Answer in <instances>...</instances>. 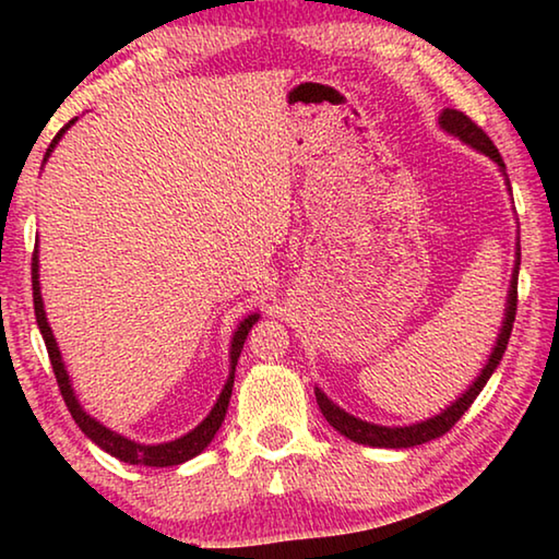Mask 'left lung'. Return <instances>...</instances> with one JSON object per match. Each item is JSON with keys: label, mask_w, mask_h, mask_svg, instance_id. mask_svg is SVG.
<instances>
[{"label": "left lung", "mask_w": 559, "mask_h": 559, "mask_svg": "<svg viewBox=\"0 0 559 559\" xmlns=\"http://www.w3.org/2000/svg\"><path fill=\"white\" fill-rule=\"evenodd\" d=\"M439 128L447 130L449 135L459 138L461 143H466L468 147L478 150V153H484L486 157L493 159L500 169V175L506 177V187L510 192L503 157H500L496 145L490 143V138L476 126V122H473L468 116H463L461 110L443 108L439 116ZM518 271H520V241L515 243V266H513V276H510L506 318H503V325H500V333L496 337V345H493V349H490L484 370H480V374L473 380V384L459 396L456 402H451L447 409H441L439 414L429 416V419L409 424V427H382V424L365 421V419H359V416L345 412L343 406H337L333 400H328V394L320 390V386H316L318 406H320V412H323L330 427L343 433V437H347L349 441L365 443V447H374V449H412V447H419V443H427L431 439L443 437V433H447L453 424L461 419L463 412H466L473 404V400L480 394V390H484L486 382L490 380V374H493L496 367L500 365V359H503V353H506L508 340H510V330H513V323H515V310H518Z\"/></svg>", "instance_id": "obj_1"}]
</instances>
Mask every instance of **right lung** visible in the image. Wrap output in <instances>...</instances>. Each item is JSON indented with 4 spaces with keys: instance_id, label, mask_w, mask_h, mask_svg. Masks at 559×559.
<instances>
[{
    "instance_id": "right-lung-1",
    "label": "right lung",
    "mask_w": 559,
    "mask_h": 559,
    "mask_svg": "<svg viewBox=\"0 0 559 559\" xmlns=\"http://www.w3.org/2000/svg\"><path fill=\"white\" fill-rule=\"evenodd\" d=\"M79 118H73L66 122V126L56 132L53 143L49 145L44 155V163L49 159V155L53 153V147L59 145V140L63 138V132L69 130L73 122ZM32 288H34V313H36V325H39L41 335H44V343L46 349H49V359H51V367H53V374H56V382H59V390L63 394V402L69 406V412L73 416V421L79 424V429L86 433V437L100 447L110 456L120 459L122 463H130V466H153V468H167V466H179V463H185L189 459L200 456V453L210 447L212 439L216 437V431H219L226 409H229V400H231V386H234V372H236V362H239V355L243 349V340L249 335V330L259 323V313H251L246 316L239 325L234 330V337H231V345H229V377H226V382L222 386L219 396H216V404L212 406V412L204 416V419L197 424L192 431H187L185 437H179L175 441H165V443H140V441H132L128 437H122V433L112 431L108 427H103V424L96 419V416H91L86 409H83L79 396L73 392V384H71V377L66 372V365H63V357H61V349L56 345V337L51 333V325L49 320H46V310H44V298H41V283H39V246L34 249V259H32Z\"/></svg>"
}]
</instances>
